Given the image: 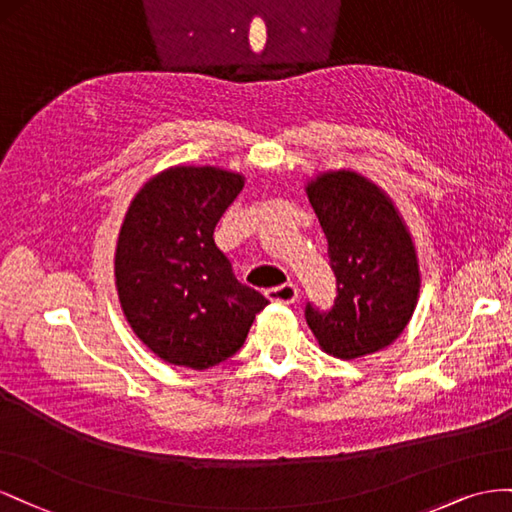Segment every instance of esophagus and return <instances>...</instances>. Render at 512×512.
Here are the masks:
<instances>
[{
  "label": "esophagus",
  "instance_id": "esophagus-1",
  "mask_svg": "<svg viewBox=\"0 0 512 512\" xmlns=\"http://www.w3.org/2000/svg\"><path fill=\"white\" fill-rule=\"evenodd\" d=\"M266 296H268V300H272V302L291 304V302L298 300V287H296L294 283H285V285L268 289Z\"/></svg>",
  "mask_w": 512,
  "mask_h": 512
}]
</instances>
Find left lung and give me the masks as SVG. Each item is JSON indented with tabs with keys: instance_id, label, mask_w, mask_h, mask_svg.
<instances>
[{
	"instance_id": "1",
	"label": "left lung",
	"mask_w": 512,
	"mask_h": 512,
	"mask_svg": "<svg viewBox=\"0 0 512 512\" xmlns=\"http://www.w3.org/2000/svg\"><path fill=\"white\" fill-rule=\"evenodd\" d=\"M328 240L337 298L330 311L306 302L304 317L326 354L354 360L379 352L405 330L420 272L410 231L392 201L354 171H328L306 186Z\"/></svg>"
}]
</instances>
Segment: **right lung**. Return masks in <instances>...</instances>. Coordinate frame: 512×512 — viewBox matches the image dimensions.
Here are the masks:
<instances>
[{
	"mask_svg": "<svg viewBox=\"0 0 512 512\" xmlns=\"http://www.w3.org/2000/svg\"><path fill=\"white\" fill-rule=\"evenodd\" d=\"M242 186L240 173L171 167L145 182L126 212L115 251L122 311L169 364L203 371L231 358L268 304L214 244V227Z\"/></svg>",
	"mask_w": 512,
	"mask_h": 512,
	"instance_id": "1",
	"label": "right lung"
}]
</instances>
